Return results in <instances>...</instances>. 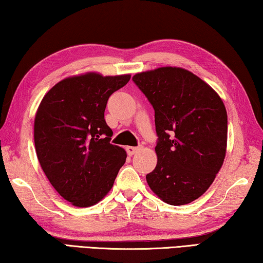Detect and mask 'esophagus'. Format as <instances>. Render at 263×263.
<instances>
[{"label": "esophagus", "mask_w": 263, "mask_h": 263, "mask_svg": "<svg viewBox=\"0 0 263 263\" xmlns=\"http://www.w3.org/2000/svg\"><path fill=\"white\" fill-rule=\"evenodd\" d=\"M141 148H142V146H127L126 152H127V154L133 155L135 153H137L138 151H140Z\"/></svg>", "instance_id": "obj_1"}]
</instances>
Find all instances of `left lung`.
Returning a JSON list of instances; mask_svg holds the SVG:
<instances>
[{
  "instance_id": "obj_1",
  "label": "left lung",
  "mask_w": 263,
  "mask_h": 263,
  "mask_svg": "<svg viewBox=\"0 0 263 263\" xmlns=\"http://www.w3.org/2000/svg\"><path fill=\"white\" fill-rule=\"evenodd\" d=\"M154 109L158 163L146 175L163 202L201 197L222 166L228 114L217 92L189 70L161 67L132 78Z\"/></svg>"
}]
</instances>
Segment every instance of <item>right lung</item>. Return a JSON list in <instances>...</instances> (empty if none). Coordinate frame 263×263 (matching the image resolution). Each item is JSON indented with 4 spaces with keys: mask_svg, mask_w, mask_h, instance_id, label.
<instances>
[{
    "mask_svg": "<svg viewBox=\"0 0 263 263\" xmlns=\"http://www.w3.org/2000/svg\"><path fill=\"white\" fill-rule=\"evenodd\" d=\"M131 75L87 73L62 80L48 90L34 118L39 163L60 196L75 206L99 203L112 188L126 152L110 144L104 119L109 97Z\"/></svg>",
    "mask_w": 263,
    "mask_h": 263,
    "instance_id": "1",
    "label": "right lung"
}]
</instances>
